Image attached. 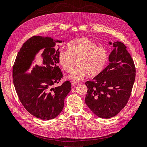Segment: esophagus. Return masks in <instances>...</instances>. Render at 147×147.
Masks as SVG:
<instances>
[{
	"instance_id": "1",
	"label": "esophagus",
	"mask_w": 147,
	"mask_h": 147,
	"mask_svg": "<svg viewBox=\"0 0 147 147\" xmlns=\"http://www.w3.org/2000/svg\"><path fill=\"white\" fill-rule=\"evenodd\" d=\"M71 84H72V86H77V84H78L79 83H78V82H76V81H72L71 82Z\"/></svg>"
}]
</instances>
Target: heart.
Listing matches in <instances>:
<instances>
[{
  "instance_id": "1",
  "label": "heart",
  "mask_w": 147,
  "mask_h": 147,
  "mask_svg": "<svg viewBox=\"0 0 147 147\" xmlns=\"http://www.w3.org/2000/svg\"><path fill=\"white\" fill-rule=\"evenodd\" d=\"M108 52L103 46L85 37L72 40L67 44V50H60L58 60L62 69L71 73L76 64L78 66L69 78L80 80L87 75L95 77L100 74L108 61Z\"/></svg>"
}]
</instances>
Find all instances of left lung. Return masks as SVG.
<instances>
[{"instance_id": "8db88e82", "label": "left lung", "mask_w": 147, "mask_h": 147, "mask_svg": "<svg viewBox=\"0 0 147 147\" xmlns=\"http://www.w3.org/2000/svg\"><path fill=\"white\" fill-rule=\"evenodd\" d=\"M109 43L114 47L109 65L92 81L86 82V104L97 116L105 119L116 116L124 108L136 77L134 61L124 44Z\"/></svg>"}]
</instances>
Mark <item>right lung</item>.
Returning a JSON list of instances; mask_svg holds the SVG:
<instances>
[{
  "instance_id": "1",
  "label": "right lung",
  "mask_w": 147,
  "mask_h": 147,
  "mask_svg": "<svg viewBox=\"0 0 147 147\" xmlns=\"http://www.w3.org/2000/svg\"><path fill=\"white\" fill-rule=\"evenodd\" d=\"M61 42L50 37H31L23 43L13 68L14 85L23 107L43 120L54 119L61 113L64 98L71 90L69 81L52 87L63 78L58 66L59 49L54 48L56 43ZM41 50L43 52L37 56Z\"/></svg>"
}]
</instances>
